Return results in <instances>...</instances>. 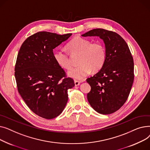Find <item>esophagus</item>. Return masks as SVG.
I'll list each match as a JSON object with an SVG mask.
<instances>
[{
  "label": "esophagus",
  "instance_id": "1",
  "mask_svg": "<svg viewBox=\"0 0 150 150\" xmlns=\"http://www.w3.org/2000/svg\"><path fill=\"white\" fill-rule=\"evenodd\" d=\"M74 83H75V85L76 86H79V85L80 84V81H76V80L74 81Z\"/></svg>",
  "mask_w": 150,
  "mask_h": 150
}]
</instances>
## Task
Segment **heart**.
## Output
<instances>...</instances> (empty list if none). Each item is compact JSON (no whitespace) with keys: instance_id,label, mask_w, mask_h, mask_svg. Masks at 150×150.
Here are the masks:
<instances>
[{"instance_id":"obj_1","label":"heart","mask_w":150,"mask_h":150,"mask_svg":"<svg viewBox=\"0 0 150 150\" xmlns=\"http://www.w3.org/2000/svg\"><path fill=\"white\" fill-rule=\"evenodd\" d=\"M72 55L79 54L78 64L79 66L68 71L67 75L76 80H83L91 71L96 72L101 69L106 59L105 47L100 42H92L81 37H76L66 45ZM57 64L64 69H69L72 66L67 53L59 49L53 54Z\"/></svg>"}]
</instances>
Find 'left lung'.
I'll return each instance as SVG.
<instances>
[{
    "instance_id": "8db88e82",
    "label": "left lung",
    "mask_w": 150,
    "mask_h": 150,
    "mask_svg": "<svg viewBox=\"0 0 150 150\" xmlns=\"http://www.w3.org/2000/svg\"><path fill=\"white\" fill-rule=\"evenodd\" d=\"M81 36H98L105 43L106 59L98 72L86 80L91 87L87 98L97 112L112 114L127 101L134 81V61L128 45L119 35L103 28Z\"/></svg>"
}]
</instances>
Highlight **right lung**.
Listing matches in <instances>:
<instances>
[{
    "label": "right lung",
    "mask_w": 150,
    "mask_h": 150,
    "mask_svg": "<svg viewBox=\"0 0 150 150\" xmlns=\"http://www.w3.org/2000/svg\"><path fill=\"white\" fill-rule=\"evenodd\" d=\"M72 35L38 32L26 39L18 54L14 75L18 92L31 111L46 119L63 111L67 91L75 86L54 61L53 52Z\"/></svg>",
    "instance_id": "add662e5"
}]
</instances>
